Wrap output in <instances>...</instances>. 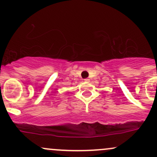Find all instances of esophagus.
Instances as JSON below:
<instances>
[{"label":"esophagus","instance_id":"esophagus-1","mask_svg":"<svg viewBox=\"0 0 157 157\" xmlns=\"http://www.w3.org/2000/svg\"><path fill=\"white\" fill-rule=\"evenodd\" d=\"M84 80L86 81V82H89V78H86V79H84Z\"/></svg>","mask_w":157,"mask_h":157}]
</instances>
